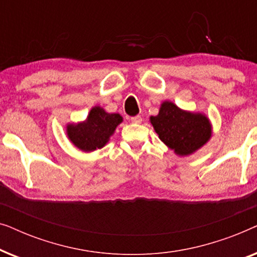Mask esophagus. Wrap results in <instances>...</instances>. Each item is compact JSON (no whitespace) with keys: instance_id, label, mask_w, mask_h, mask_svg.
Instances as JSON below:
<instances>
[{"instance_id":"obj_1","label":"esophagus","mask_w":257,"mask_h":257,"mask_svg":"<svg viewBox=\"0 0 257 257\" xmlns=\"http://www.w3.org/2000/svg\"><path fill=\"white\" fill-rule=\"evenodd\" d=\"M131 121L133 122V124H140V122L143 121V119L140 115H136V117H132L131 118Z\"/></svg>"}]
</instances>
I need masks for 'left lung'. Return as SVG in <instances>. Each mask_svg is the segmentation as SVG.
Wrapping results in <instances>:
<instances>
[{"label":"left lung","mask_w":257,"mask_h":257,"mask_svg":"<svg viewBox=\"0 0 257 257\" xmlns=\"http://www.w3.org/2000/svg\"><path fill=\"white\" fill-rule=\"evenodd\" d=\"M150 121L161 142L179 157L195 153L212 138L213 126L205 113L182 110L171 100L163 101Z\"/></svg>","instance_id":"obj_1"}]
</instances>
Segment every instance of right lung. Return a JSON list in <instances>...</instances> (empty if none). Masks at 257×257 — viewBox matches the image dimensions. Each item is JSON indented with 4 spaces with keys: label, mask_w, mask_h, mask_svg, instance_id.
I'll return each instance as SVG.
<instances>
[{
    "label": "right lung",
    "mask_w": 257,
    "mask_h": 257,
    "mask_svg": "<svg viewBox=\"0 0 257 257\" xmlns=\"http://www.w3.org/2000/svg\"><path fill=\"white\" fill-rule=\"evenodd\" d=\"M122 122L119 113H108L99 105L91 108L85 120L66 124V137L73 146L85 153L103 149Z\"/></svg>",
    "instance_id": "1"
}]
</instances>
